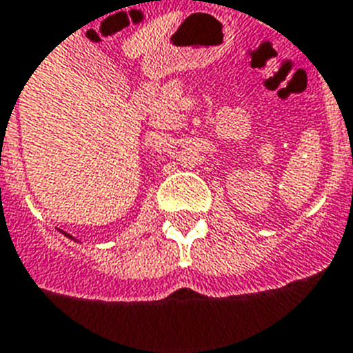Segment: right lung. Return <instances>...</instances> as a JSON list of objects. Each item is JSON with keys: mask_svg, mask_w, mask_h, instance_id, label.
Wrapping results in <instances>:
<instances>
[{"mask_svg": "<svg viewBox=\"0 0 353 353\" xmlns=\"http://www.w3.org/2000/svg\"><path fill=\"white\" fill-rule=\"evenodd\" d=\"M65 236H68V234H65ZM68 237H70V236H68Z\"/></svg>", "mask_w": 353, "mask_h": 353, "instance_id": "add662e5", "label": "right lung"}]
</instances>
